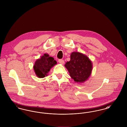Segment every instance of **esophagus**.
Masks as SVG:
<instances>
[{
    "instance_id": "esophagus-1",
    "label": "esophagus",
    "mask_w": 127,
    "mask_h": 127,
    "mask_svg": "<svg viewBox=\"0 0 127 127\" xmlns=\"http://www.w3.org/2000/svg\"><path fill=\"white\" fill-rule=\"evenodd\" d=\"M59 63H60L61 64H64V62H65L64 60H63V59H59Z\"/></svg>"
}]
</instances>
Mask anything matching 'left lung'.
<instances>
[{"mask_svg":"<svg viewBox=\"0 0 127 127\" xmlns=\"http://www.w3.org/2000/svg\"><path fill=\"white\" fill-rule=\"evenodd\" d=\"M65 67L75 83H83L87 81L91 74L93 65L88 56L73 52L70 55V60L66 63Z\"/></svg>","mask_w":127,"mask_h":127,"instance_id":"left-lung-1","label":"left lung"}]
</instances>
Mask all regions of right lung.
<instances>
[{
    "label": "right lung",
    "instance_id": "add662e5",
    "mask_svg": "<svg viewBox=\"0 0 127 127\" xmlns=\"http://www.w3.org/2000/svg\"><path fill=\"white\" fill-rule=\"evenodd\" d=\"M57 64L53 57L44 54L35 61L33 66L34 72L38 78H44L48 75L51 68Z\"/></svg>",
    "mask_w": 127,
    "mask_h": 127
}]
</instances>
